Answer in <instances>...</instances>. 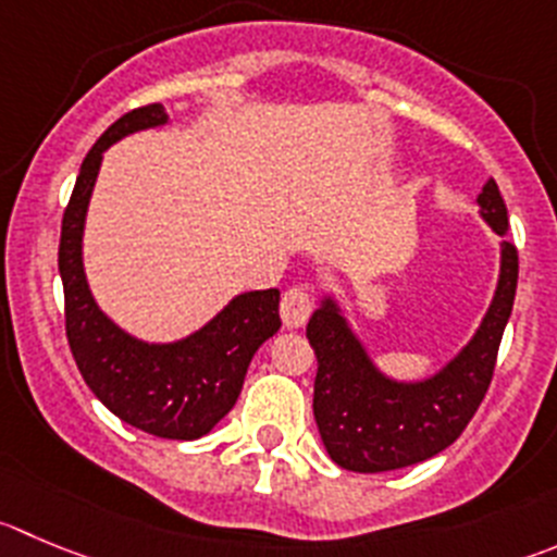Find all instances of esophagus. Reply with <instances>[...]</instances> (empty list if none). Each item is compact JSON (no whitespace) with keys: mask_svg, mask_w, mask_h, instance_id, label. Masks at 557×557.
Listing matches in <instances>:
<instances>
[{"mask_svg":"<svg viewBox=\"0 0 557 557\" xmlns=\"http://www.w3.org/2000/svg\"><path fill=\"white\" fill-rule=\"evenodd\" d=\"M311 309H314V304H311V295L306 287H293L284 293L282 298V322L284 327H304L306 322H309L311 317Z\"/></svg>","mask_w":557,"mask_h":557,"instance_id":"34e87169","label":"esophagus"}]
</instances>
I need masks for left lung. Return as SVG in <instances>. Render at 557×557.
Returning a JSON list of instances; mask_svg holds the SVG:
<instances>
[{
  "mask_svg": "<svg viewBox=\"0 0 557 557\" xmlns=\"http://www.w3.org/2000/svg\"><path fill=\"white\" fill-rule=\"evenodd\" d=\"M475 205L492 232L506 235L508 213L495 180H486ZM517 273V248L500 240V270L484 320L451 361L421 380L385 374L352 331L336 295H322L306 336L317 352V429L338 468L352 473L410 468L457 441L490 388L513 309Z\"/></svg>",
  "mask_w": 557,
  "mask_h": 557,
  "instance_id": "obj_1",
  "label": "left lung"
}]
</instances>
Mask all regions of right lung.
<instances>
[{
    "label": "right lung",
    "mask_w": 557,
    "mask_h": 557,
    "mask_svg": "<svg viewBox=\"0 0 557 557\" xmlns=\"http://www.w3.org/2000/svg\"><path fill=\"white\" fill-rule=\"evenodd\" d=\"M161 103L120 116L84 158L62 219L60 278L65 331L76 367L95 396L131 426L166 441H196L235 407L253 352L282 327L278 289L240 293L199 331L145 342L98 306L84 270V224L103 152L139 131L163 128Z\"/></svg>",
    "instance_id": "obj_1"
}]
</instances>
